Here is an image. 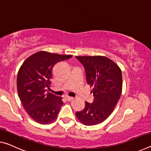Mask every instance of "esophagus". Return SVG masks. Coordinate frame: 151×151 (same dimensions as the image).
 <instances>
[{"label":"esophagus","mask_w":151,"mask_h":151,"mask_svg":"<svg viewBox=\"0 0 151 151\" xmlns=\"http://www.w3.org/2000/svg\"><path fill=\"white\" fill-rule=\"evenodd\" d=\"M65 98H66V99L67 100V101H72V100L74 99L73 97H69V96H66Z\"/></svg>","instance_id":"esophagus-1"}]
</instances>
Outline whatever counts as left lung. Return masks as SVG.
<instances>
[{
    "instance_id": "1",
    "label": "left lung",
    "mask_w": 151,
    "mask_h": 151,
    "mask_svg": "<svg viewBox=\"0 0 151 151\" xmlns=\"http://www.w3.org/2000/svg\"><path fill=\"white\" fill-rule=\"evenodd\" d=\"M85 67L87 82L93 87V104L86 101L85 108L76 112L80 122L93 126L110 116L122 91V75L118 64L104 56H76Z\"/></svg>"
}]
</instances>
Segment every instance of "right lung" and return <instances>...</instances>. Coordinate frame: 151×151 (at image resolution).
Instances as JSON below:
<instances>
[{
  "instance_id": "1",
  "label": "right lung",
  "mask_w": 151,
  "mask_h": 151,
  "mask_svg": "<svg viewBox=\"0 0 151 151\" xmlns=\"http://www.w3.org/2000/svg\"><path fill=\"white\" fill-rule=\"evenodd\" d=\"M72 56L40 51L28 57L21 66L17 78L18 95L23 108L36 122L48 124L58 117L63 97L46 93V88L50 87L55 64Z\"/></svg>"
}]
</instances>
